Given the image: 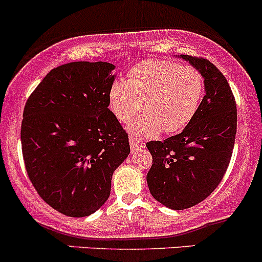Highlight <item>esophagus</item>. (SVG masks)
<instances>
[{
	"label": "esophagus",
	"mask_w": 262,
	"mask_h": 262,
	"mask_svg": "<svg viewBox=\"0 0 262 262\" xmlns=\"http://www.w3.org/2000/svg\"><path fill=\"white\" fill-rule=\"evenodd\" d=\"M130 146H131V151H137L139 149H144L145 147V142L141 141V140L136 139V137H131L130 139Z\"/></svg>",
	"instance_id": "1"
}]
</instances>
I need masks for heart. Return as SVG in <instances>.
I'll use <instances>...</instances> for the list:
<instances>
[{
  "mask_svg": "<svg viewBox=\"0 0 262 262\" xmlns=\"http://www.w3.org/2000/svg\"><path fill=\"white\" fill-rule=\"evenodd\" d=\"M206 79L198 68L166 59H150L128 71L127 80H116L108 91L110 110L121 123L145 113L128 126L136 139L184 130L198 112Z\"/></svg>",
  "mask_w": 262,
  "mask_h": 262,
  "instance_id": "b5f03b06",
  "label": "heart"
}]
</instances>
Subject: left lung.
Instances as JSON below:
<instances>
[{
  "label": "left lung",
  "mask_w": 262,
  "mask_h": 262,
  "mask_svg": "<svg viewBox=\"0 0 262 262\" xmlns=\"http://www.w3.org/2000/svg\"><path fill=\"white\" fill-rule=\"evenodd\" d=\"M206 79V96L191 122L179 135L146 144L152 165L151 195L171 209L201 203L218 187L230 165L237 131V108L230 84L204 58L180 55Z\"/></svg>",
  "instance_id": "left-lung-1"
}]
</instances>
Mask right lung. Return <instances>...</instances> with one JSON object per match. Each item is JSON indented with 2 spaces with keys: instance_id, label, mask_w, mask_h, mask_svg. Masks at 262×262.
<instances>
[{
  "instance_id": "1",
  "label": "right lung",
  "mask_w": 262,
  "mask_h": 262,
  "mask_svg": "<svg viewBox=\"0 0 262 262\" xmlns=\"http://www.w3.org/2000/svg\"><path fill=\"white\" fill-rule=\"evenodd\" d=\"M115 66L73 61L54 68L26 101L21 146L29 179L55 211L85 217L111 193L130 154L128 135L108 108Z\"/></svg>"
}]
</instances>
